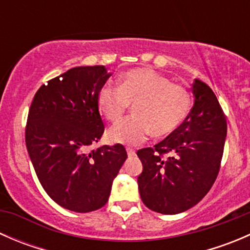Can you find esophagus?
<instances>
[{
  "instance_id": "esophagus-1",
  "label": "esophagus",
  "mask_w": 250,
  "mask_h": 250,
  "mask_svg": "<svg viewBox=\"0 0 250 250\" xmlns=\"http://www.w3.org/2000/svg\"><path fill=\"white\" fill-rule=\"evenodd\" d=\"M127 153H128V157H134V156L137 155L133 148H127Z\"/></svg>"
}]
</instances>
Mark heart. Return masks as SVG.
I'll return each mask as SVG.
<instances>
[{
  "label": "heart",
  "instance_id": "1",
  "mask_svg": "<svg viewBox=\"0 0 250 250\" xmlns=\"http://www.w3.org/2000/svg\"><path fill=\"white\" fill-rule=\"evenodd\" d=\"M134 104L135 113L109 130L115 144L137 145L152 133L172 134L185 121L191 109V95L185 87L151 69H133L121 76L120 85L105 83L98 93L100 112L117 122Z\"/></svg>",
  "mask_w": 250,
  "mask_h": 250
}]
</instances>
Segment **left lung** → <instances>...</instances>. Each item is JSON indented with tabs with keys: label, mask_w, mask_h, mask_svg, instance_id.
<instances>
[{
	"label": "left lung",
	"mask_w": 250,
	"mask_h": 250,
	"mask_svg": "<svg viewBox=\"0 0 250 250\" xmlns=\"http://www.w3.org/2000/svg\"><path fill=\"white\" fill-rule=\"evenodd\" d=\"M195 103L172 134L137 152L143 163L138 176L141 201L161 214L183 213L196 206L213 186L223 158L228 123L209 85L192 84ZM171 156L163 159V156Z\"/></svg>",
	"instance_id": "obj_1"
}]
</instances>
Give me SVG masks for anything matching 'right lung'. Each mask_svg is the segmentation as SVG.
I'll use <instances>...</instances> for the list:
<instances>
[{
	"mask_svg": "<svg viewBox=\"0 0 250 250\" xmlns=\"http://www.w3.org/2000/svg\"><path fill=\"white\" fill-rule=\"evenodd\" d=\"M110 76L103 65L67 70L40 87L27 116L25 143L42 188L77 213L106 204L127 158L121 144L88 151L104 133L98 93Z\"/></svg>",
	"mask_w": 250,
	"mask_h": 250,
	"instance_id": "add662e5",
	"label": "right lung"
}]
</instances>
